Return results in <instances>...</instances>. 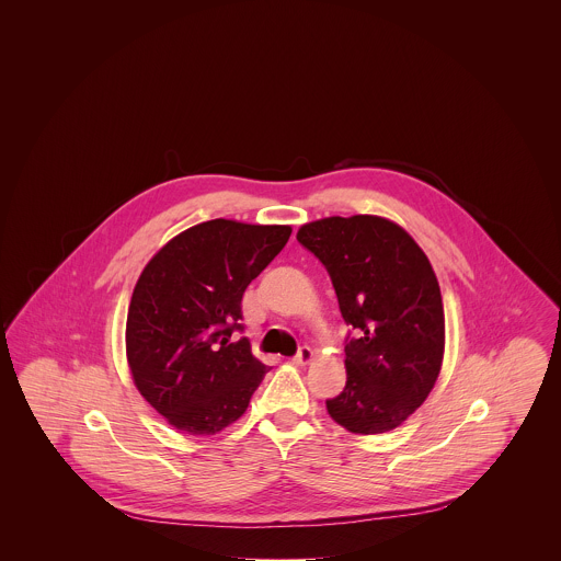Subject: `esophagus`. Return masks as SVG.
Segmentation results:
<instances>
[{
	"label": "esophagus",
	"instance_id": "esophagus-1",
	"mask_svg": "<svg viewBox=\"0 0 561 561\" xmlns=\"http://www.w3.org/2000/svg\"><path fill=\"white\" fill-rule=\"evenodd\" d=\"M311 359H313V351H311V347H307V345L298 347L296 355L293 357V362L296 366H305V364H309Z\"/></svg>",
	"mask_w": 561,
	"mask_h": 561
}]
</instances>
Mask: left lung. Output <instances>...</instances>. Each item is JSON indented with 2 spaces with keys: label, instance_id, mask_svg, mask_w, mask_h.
<instances>
[{
  "label": "left lung",
  "instance_id": "8db88e82",
  "mask_svg": "<svg viewBox=\"0 0 561 561\" xmlns=\"http://www.w3.org/2000/svg\"><path fill=\"white\" fill-rule=\"evenodd\" d=\"M328 271L345 341L347 385L325 400L351 433L400 427L427 400L444 359V305L433 267L400 225L357 214L302 225L296 236Z\"/></svg>",
  "mask_w": 561,
  "mask_h": 561
}]
</instances>
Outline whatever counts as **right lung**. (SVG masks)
I'll return each mask as SVG.
<instances>
[{
  "label": "right lung",
  "mask_w": 561,
  "mask_h": 561,
  "mask_svg": "<svg viewBox=\"0 0 561 561\" xmlns=\"http://www.w3.org/2000/svg\"><path fill=\"white\" fill-rule=\"evenodd\" d=\"M293 229L214 218L195 225L142 268L126 353L134 385L172 427L214 435L245 412L268 373L241 336V298Z\"/></svg>",
  "instance_id": "1"
}]
</instances>
